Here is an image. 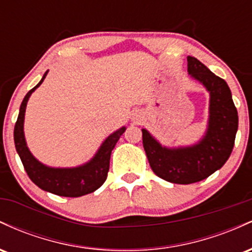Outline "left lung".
<instances>
[{
	"instance_id": "8db88e82",
	"label": "left lung",
	"mask_w": 252,
	"mask_h": 252,
	"mask_svg": "<svg viewBox=\"0 0 252 252\" xmlns=\"http://www.w3.org/2000/svg\"><path fill=\"white\" fill-rule=\"evenodd\" d=\"M187 72L210 92L209 122L198 143L168 148L142 129L143 148L153 172L173 184L189 185L209 178L224 166L232 153L238 112L230 88L194 57H187Z\"/></svg>"
}]
</instances>
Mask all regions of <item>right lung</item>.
I'll list each match as a JSON object with an SVG mask.
<instances>
[{
  "label": "right lung",
  "instance_id": "right-lung-1",
  "mask_svg": "<svg viewBox=\"0 0 252 252\" xmlns=\"http://www.w3.org/2000/svg\"><path fill=\"white\" fill-rule=\"evenodd\" d=\"M47 72L48 71L45 72L39 84L34 86L31 91H28L22 100L19 117L14 128V142H15L16 152L21 158L26 172L37 187L46 192L60 196L77 198V196L94 192L106 180L111 152L121 136L126 131V126H122L117 131L108 136L94 158L82 166L73 167V168H53L37 161L30 152L26 143L24 132L25 112L31 94L41 85L43 79L47 76Z\"/></svg>",
  "mask_w": 252,
  "mask_h": 252
}]
</instances>
